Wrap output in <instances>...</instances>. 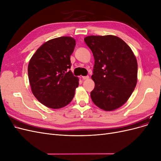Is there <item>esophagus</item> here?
Wrapping results in <instances>:
<instances>
[{
    "instance_id": "obj_1",
    "label": "esophagus",
    "mask_w": 161,
    "mask_h": 161,
    "mask_svg": "<svg viewBox=\"0 0 161 161\" xmlns=\"http://www.w3.org/2000/svg\"><path fill=\"white\" fill-rule=\"evenodd\" d=\"M89 76H82V79L83 80H86V79H89Z\"/></svg>"
}]
</instances>
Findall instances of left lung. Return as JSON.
<instances>
[{
	"label": "left lung",
	"instance_id": "1",
	"mask_svg": "<svg viewBox=\"0 0 161 161\" xmlns=\"http://www.w3.org/2000/svg\"><path fill=\"white\" fill-rule=\"evenodd\" d=\"M84 40L95 59L92 101L105 111L119 108L128 101L137 83L138 64L133 52L115 36H91Z\"/></svg>",
	"mask_w": 161,
	"mask_h": 161
}]
</instances>
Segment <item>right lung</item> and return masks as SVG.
<instances>
[{
	"instance_id": "1",
	"label": "right lung",
	"mask_w": 161,
	"mask_h": 161,
	"mask_svg": "<svg viewBox=\"0 0 161 161\" xmlns=\"http://www.w3.org/2000/svg\"><path fill=\"white\" fill-rule=\"evenodd\" d=\"M76 41L60 37L44 43L29 62L28 76L33 94L45 106L60 109L70 103L79 86L73 75L70 56Z\"/></svg>"
}]
</instances>
